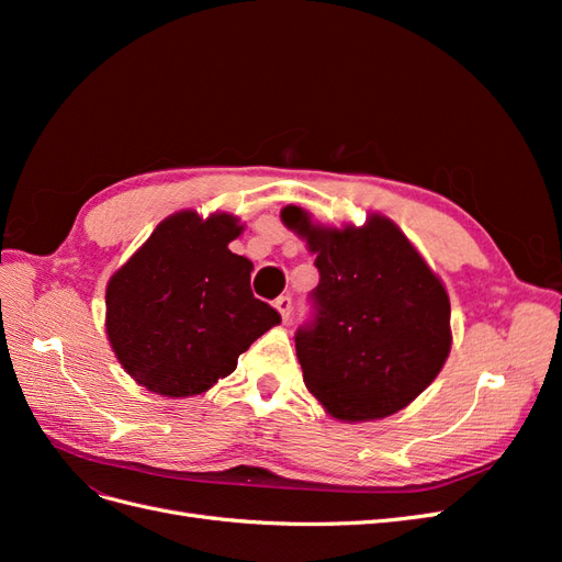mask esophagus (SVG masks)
I'll use <instances>...</instances> for the list:
<instances>
[{
  "label": "esophagus",
  "instance_id": "34e87169",
  "mask_svg": "<svg viewBox=\"0 0 562 562\" xmlns=\"http://www.w3.org/2000/svg\"><path fill=\"white\" fill-rule=\"evenodd\" d=\"M274 307L279 310L281 318H283V321H288V318H291V314H293V297H291V295H281V297H277V300H274Z\"/></svg>",
  "mask_w": 562,
  "mask_h": 562
}]
</instances>
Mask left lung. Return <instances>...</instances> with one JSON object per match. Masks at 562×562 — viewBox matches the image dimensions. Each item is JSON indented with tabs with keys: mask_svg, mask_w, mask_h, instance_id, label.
Returning a JSON list of instances; mask_svg holds the SVG:
<instances>
[{
	"mask_svg": "<svg viewBox=\"0 0 562 562\" xmlns=\"http://www.w3.org/2000/svg\"><path fill=\"white\" fill-rule=\"evenodd\" d=\"M283 223L316 252L312 316L295 333L304 384L345 422L398 413L427 389L450 353L443 283L382 215L326 229L297 206Z\"/></svg>",
	"mask_w": 562,
	"mask_h": 562,
	"instance_id": "8db88e82",
	"label": "left lung"
}]
</instances>
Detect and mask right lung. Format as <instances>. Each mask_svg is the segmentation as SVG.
Masks as SVG:
<instances>
[{"instance_id": "add662e5", "label": "right lung", "mask_w": 562, "mask_h": 562, "mask_svg": "<svg viewBox=\"0 0 562 562\" xmlns=\"http://www.w3.org/2000/svg\"><path fill=\"white\" fill-rule=\"evenodd\" d=\"M236 217L176 213L108 283V337L128 375L161 396H194L234 372L281 321L250 291V260L227 248Z\"/></svg>"}]
</instances>
